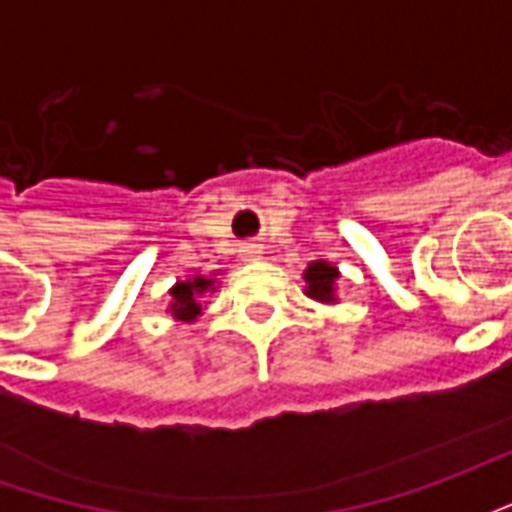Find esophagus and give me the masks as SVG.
I'll return each mask as SVG.
<instances>
[{"label":"esophagus","instance_id":"1","mask_svg":"<svg viewBox=\"0 0 512 512\" xmlns=\"http://www.w3.org/2000/svg\"><path fill=\"white\" fill-rule=\"evenodd\" d=\"M244 255L246 257H260V255H263V246H260V244H246Z\"/></svg>","mask_w":512,"mask_h":512}]
</instances>
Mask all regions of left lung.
Wrapping results in <instances>:
<instances>
[{"label": "left lung", "instance_id": "1", "mask_svg": "<svg viewBox=\"0 0 512 512\" xmlns=\"http://www.w3.org/2000/svg\"><path fill=\"white\" fill-rule=\"evenodd\" d=\"M337 279H340V271H337L332 263L315 260V263H310L307 271H304V282H307L304 293H307L310 299L321 301V304H334V301H337Z\"/></svg>", "mask_w": 512, "mask_h": 512}]
</instances>
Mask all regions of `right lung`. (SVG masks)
I'll return each instance as SVG.
<instances>
[{
	"label": "right lung",
	"mask_w": 512,
	"mask_h": 512,
	"mask_svg": "<svg viewBox=\"0 0 512 512\" xmlns=\"http://www.w3.org/2000/svg\"><path fill=\"white\" fill-rule=\"evenodd\" d=\"M213 279L208 277H191V279H183V282H175V288L169 290V312H172V318L175 321H183V323H191L197 321L202 315V296L213 290Z\"/></svg>",
	"instance_id": "add662e5"
}]
</instances>
